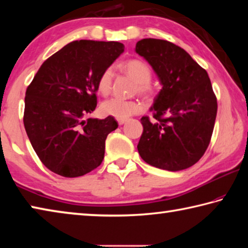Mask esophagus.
<instances>
[{
  "label": "esophagus",
  "mask_w": 248,
  "mask_h": 248,
  "mask_svg": "<svg viewBox=\"0 0 248 248\" xmlns=\"http://www.w3.org/2000/svg\"><path fill=\"white\" fill-rule=\"evenodd\" d=\"M125 121H128L127 118H118V119H117V123H118V124H120V125L124 124Z\"/></svg>",
  "instance_id": "esophagus-1"
}]
</instances>
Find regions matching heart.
<instances>
[{"label": "heart", "instance_id": "heart-1", "mask_svg": "<svg viewBox=\"0 0 248 248\" xmlns=\"http://www.w3.org/2000/svg\"><path fill=\"white\" fill-rule=\"evenodd\" d=\"M121 71L129 75L137 83L136 91L146 98H153L156 95L155 87L151 79L153 73L150 65L140 59H130L119 65ZM112 73L111 68L105 69L100 73L97 81V91L100 95L107 96L110 94L112 87ZM143 110V105L138 100H124L120 98H111L104 102L100 106V111L106 116H112L115 118H128V117L139 114Z\"/></svg>", "mask_w": 248, "mask_h": 248}]
</instances>
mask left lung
Listing matches in <instances>:
<instances>
[{"mask_svg": "<svg viewBox=\"0 0 248 248\" xmlns=\"http://www.w3.org/2000/svg\"><path fill=\"white\" fill-rule=\"evenodd\" d=\"M136 51L163 85L151 108L154 121L141 118L140 156L161 170H186L202 157L215 128L217 103L209 75L183 48L167 40L142 39Z\"/></svg>", "mask_w": 248, "mask_h": 248, "instance_id": "obj_1", "label": "left lung"}]
</instances>
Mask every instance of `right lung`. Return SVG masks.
Returning a JSON list of instances; mask_svg holds the SVG:
<instances>
[{
    "instance_id": "1",
    "label": "right lung",
    "mask_w": 248,
    "mask_h": 248,
    "mask_svg": "<svg viewBox=\"0 0 248 248\" xmlns=\"http://www.w3.org/2000/svg\"><path fill=\"white\" fill-rule=\"evenodd\" d=\"M117 41L77 40L41 64L25 96L24 125L43 164L78 177L102 164L105 141L118 128L112 116L89 118L97 106V81L124 52Z\"/></svg>"
}]
</instances>
